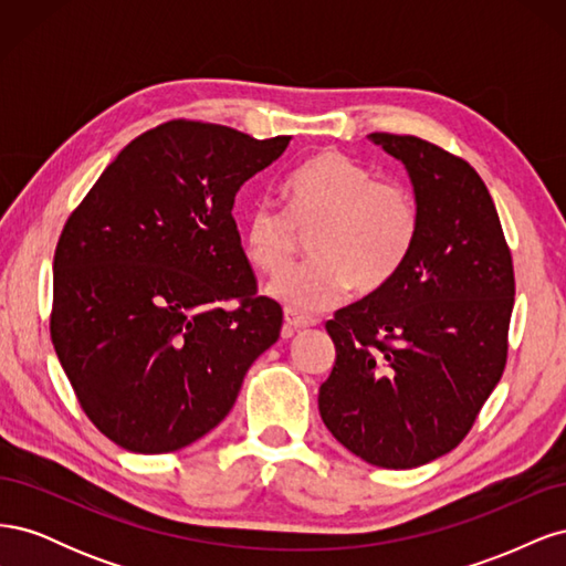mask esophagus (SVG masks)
I'll use <instances>...</instances> for the list:
<instances>
[{"mask_svg": "<svg viewBox=\"0 0 566 566\" xmlns=\"http://www.w3.org/2000/svg\"><path fill=\"white\" fill-rule=\"evenodd\" d=\"M312 325H316L314 318L302 316V314H297V312H293V310H285V328H287L290 333L306 331V328H312Z\"/></svg>", "mask_w": 566, "mask_h": 566, "instance_id": "obj_1", "label": "esophagus"}]
</instances>
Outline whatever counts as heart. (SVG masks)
Listing matches in <instances>:
<instances>
[{"instance_id":"1","label":"heart","mask_w":566,"mask_h":566,"mask_svg":"<svg viewBox=\"0 0 566 566\" xmlns=\"http://www.w3.org/2000/svg\"><path fill=\"white\" fill-rule=\"evenodd\" d=\"M287 210L254 205L243 221L245 260L266 276L292 261L298 231L316 228L315 260L284 272L269 293L293 312H321L356 293L385 287L416 245L420 208L403 181L380 179L339 150L316 153L285 179Z\"/></svg>"}]
</instances>
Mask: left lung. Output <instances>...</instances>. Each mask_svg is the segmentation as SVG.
<instances>
[{
  "instance_id": "obj_1",
  "label": "left lung",
  "mask_w": 566,
  "mask_h": 566,
  "mask_svg": "<svg viewBox=\"0 0 566 566\" xmlns=\"http://www.w3.org/2000/svg\"><path fill=\"white\" fill-rule=\"evenodd\" d=\"M368 139L406 165L420 229L397 276L325 323L337 356L318 410L354 455L408 470L453 451L499 385L515 271L470 163L418 136Z\"/></svg>"
}]
</instances>
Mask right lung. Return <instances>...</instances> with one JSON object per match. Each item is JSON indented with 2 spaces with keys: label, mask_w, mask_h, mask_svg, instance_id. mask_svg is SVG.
Instances as JSON below:
<instances>
[{
  "label": "right lung",
  "mask_w": 566,
  "mask_h": 566,
  "mask_svg": "<svg viewBox=\"0 0 566 566\" xmlns=\"http://www.w3.org/2000/svg\"><path fill=\"white\" fill-rule=\"evenodd\" d=\"M287 144L172 119L119 150L67 217L51 342L117 447L169 453L208 434L279 339L281 304L256 295L233 200Z\"/></svg>",
  "instance_id": "obj_1"
}]
</instances>
